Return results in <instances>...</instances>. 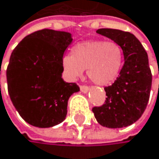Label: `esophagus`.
<instances>
[{"mask_svg":"<svg viewBox=\"0 0 159 159\" xmlns=\"http://www.w3.org/2000/svg\"><path fill=\"white\" fill-rule=\"evenodd\" d=\"M80 90H81V92H82L83 93H87L88 92H89L90 88H89V87H87V86H81V87H80Z\"/></svg>","mask_w":159,"mask_h":159,"instance_id":"1","label":"esophagus"}]
</instances>
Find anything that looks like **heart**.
<instances>
[{
  "label": "heart",
  "mask_w": 159,
  "mask_h": 159,
  "mask_svg": "<svg viewBox=\"0 0 159 159\" xmlns=\"http://www.w3.org/2000/svg\"><path fill=\"white\" fill-rule=\"evenodd\" d=\"M124 64V51L115 41L102 39L81 42L73 47L71 56L61 60L62 68L71 80L81 77L84 69L99 86H107L118 78Z\"/></svg>",
  "instance_id": "b5f03b06"
}]
</instances>
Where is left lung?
<instances>
[{
    "mask_svg": "<svg viewBox=\"0 0 159 159\" xmlns=\"http://www.w3.org/2000/svg\"><path fill=\"white\" fill-rule=\"evenodd\" d=\"M98 34L119 43L125 64L117 80L104 88L105 103L93 107L98 123L109 128L125 127L138 120L147 107L152 88L148 54L137 37L116 29H99Z\"/></svg>",
    "mask_w": 159,
    "mask_h": 159,
    "instance_id": "obj_1",
    "label": "left lung"
}]
</instances>
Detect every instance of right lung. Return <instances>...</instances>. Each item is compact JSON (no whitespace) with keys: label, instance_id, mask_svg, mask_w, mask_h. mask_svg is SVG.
I'll use <instances>...</instances> for the list:
<instances>
[{"label":"right lung","instance_id":"obj_1","mask_svg":"<svg viewBox=\"0 0 159 159\" xmlns=\"http://www.w3.org/2000/svg\"><path fill=\"white\" fill-rule=\"evenodd\" d=\"M72 42L70 33L44 29L24 37L12 51L7 70L8 93L28 124L46 128L66 119L69 98L80 91L61 77V60Z\"/></svg>","mask_w":159,"mask_h":159}]
</instances>
